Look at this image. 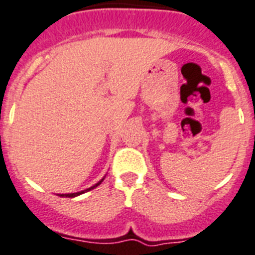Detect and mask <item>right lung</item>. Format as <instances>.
<instances>
[{"mask_svg":"<svg viewBox=\"0 0 255 255\" xmlns=\"http://www.w3.org/2000/svg\"><path fill=\"white\" fill-rule=\"evenodd\" d=\"M105 177H106V175H105ZM105 177H103L102 179H101V181L98 182V183H95L94 186H92V187L86 188V190H82V191H78V192H70V194H59V196H61V198H74V196L81 195V194H84V192L90 191V190H93V188H95V187H97V186L101 185V183H102V182H103V179H105Z\"/></svg>","mask_w":255,"mask_h":255,"instance_id":"add662e5","label":"right lung"}]
</instances>
